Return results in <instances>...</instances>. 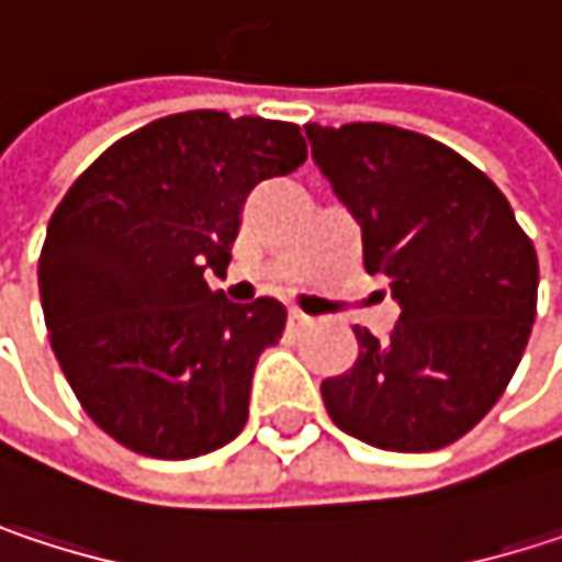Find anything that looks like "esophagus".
I'll list each match as a JSON object with an SVG mask.
<instances>
[{"label": "esophagus", "mask_w": 562, "mask_h": 562, "mask_svg": "<svg viewBox=\"0 0 562 562\" xmlns=\"http://www.w3.org/2000/svg\"><path fill=\"white\" fill-rule=\"evenodd\" d=\"M289 325H292V328H308V325H312V315H305V312H299V308H289Z\"/></svg>", "instance_id": "esophagus-1"}]
</instances>
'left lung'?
I'll use <instances>...</instances> for the list:
<instances>
[{
  "label": "left lung",
  "mask_w": 562,
  "mask_h": 562,
  "mask_svg": "<svg viewBox=\"0 0 562 562\" xmlns=\"http://www.w3.org/2000/svg\"><path fill=\"white\" fill-rule=\"evenodd\" d=\"M312 159L364 237V267L391 280V341L368 328L358 361L322 400L348 436L432 452L505 393L537 315V250L498 184L449 146L387 126L308 123Z\"/></svg>",
  "instance_id": "left-lung-1"
}]
</instances>
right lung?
I'll use <instances>...</instances> for the list:
<instances>
[{"label": "right lung", "mask_w": 562, "mask_h": 562, "mask_svg": "<svg viewBox=\"0 0 562 562\" xmlns=\"http://www.w3.org/2000/svg\"><path fill=\"white\" fill-rule=\"evenodd\" d=\"M295 123L188 110L113 143L60 198L38 260L57 364L87 416L153 459H194L247 423L282 302L214 292L254 184L305 162Z\"/></svg>", "instance_id": "add662e5"}]
</instances>
